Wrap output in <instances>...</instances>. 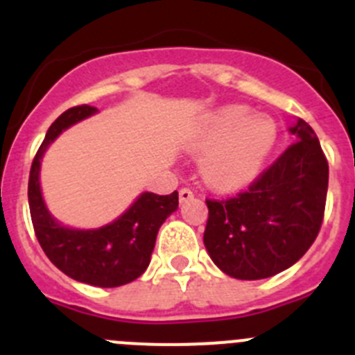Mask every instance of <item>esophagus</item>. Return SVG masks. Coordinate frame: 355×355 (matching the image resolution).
Wrapping results in <instances>:
<instances>
[{"instance_id":"esophagus-1","label":"esophagus","mask_w":355,"mask_h":355,"mask_svg":"<svg viewBox=\"0 0 355 355\" xmlns=\"http://www.w3.org/2000/svg\"><path fill=\"white\" fill-rule=\"evenodd\" d=\"M190 199H193V192L190 188H181L180 190V202H188Z\"/></svg>"}]
</instances>
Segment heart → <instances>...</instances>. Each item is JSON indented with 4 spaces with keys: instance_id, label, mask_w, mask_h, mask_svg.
<instances>
[{
    "instance_id": "1",
    "label": "heart",
    "mask_w": 355,
    "mask_h": 355,
    "mask_svg": "<svg viewBox=\"0 0 355 355\" xmlns=\"http://www.w3.org/2000/svg\"><path fill=\"white\" fill-rule=\"evenodd\" d=\"M277 140L270 117L250 115L245 106H222L200 122L188 147L205 155L202 175L220 190L240 188L259 174Z\"/></svg>"
}]
</instances>
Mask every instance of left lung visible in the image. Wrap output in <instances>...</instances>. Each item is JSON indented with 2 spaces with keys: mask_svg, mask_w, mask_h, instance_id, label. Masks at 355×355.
<instances>
[{
  "mask_svg": "<svg viewBox=\"0 0 355 355\" xmlns=\"http://www.w3.org/2000/svg\"><path fill=\"white\" fill-rule=\"evenodd\" d=\"M295 137L249 190L225 200H206L205 247L224 274L241 281L266 279L299 261L322 225L329 165L318 137L302 119Z\"/></svg>",
  "mask_w": 355,
  "mask_h": 355,
  "instance_id": "left-lung-1",
  "label": "left lung"
}]
</instances>
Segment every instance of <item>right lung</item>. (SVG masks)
I'll list each match as a JSON object with an SVG mask.
<instances>
[{
    "mask_svg": "<svg viewBox=\"0 0 355 355\" xmlns=\"http://www.w3.org/2000/svg\"><path fill=\"white\" fill-rule=\"evenodd\" d=\"M96 114L92 106H74L49 126L31 163L28 202L37 240L56 268L90 286L117 288L146 272L159 227L178 209L180 200L178 192L171 196L142 192L121 216L96 229L71 227L51 215L40 188L44 155L65 130Z\"/></svg>",
    "mask_w": 355,
    "mask_h": 355,
    "instance_id": "right-lung-1",
    "label": "right lung"
}]
</instances>
